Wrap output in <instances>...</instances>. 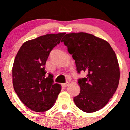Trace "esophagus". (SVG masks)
Listing matches in <instances>:
<instances>
[{"label": "esophagus", "instance_id": "esophagus-1", "mask_svg": "<svg viewBox=\"0 0 130 130\" xmlns=\"http://www.w3.org/2000/svg\"><path fill=\"white\" fill-rule=\"evenodd\" d=\"M69 82H66V83H64V84H62V86L63 87H67L68 86H69Z\"/></svg>", "mask_w": 130, "mask_h": 130}]
</instances>
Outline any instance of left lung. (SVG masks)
<instances>
[{
    "mask_svg": "<svg viewBox=\"0 0 130 130\" xmlns=\"http://www.w3.org/2000/svg\"><path fill=\"white\" fill-rule=\"evenodd\" d=\"M61 41L72 55L77 72H86L79 78L80 92L73 101L86 112L104 107L118 88L120 73L116 54L106 41L86 32L69 33Z\"/></svg>",
    "mask_w": 130,
    "mask_h": 130,
    "instance_id": "1",
    "label": "left lung"
}]
</instances>
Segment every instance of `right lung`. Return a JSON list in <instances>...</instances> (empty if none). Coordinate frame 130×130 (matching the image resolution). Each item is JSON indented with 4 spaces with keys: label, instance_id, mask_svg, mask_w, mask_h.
<instances>
[{
    "label": "right lung",
    "instance_id": "obj_1",
    "mask_svg": "<svg viewBox=\"0 0 130 130\" xmlns=\"http://www.w3.org/2000/svg\"><path fill=\"white\" fill-rule=\"evenodd\" d=\"M65 34H47L27 41L15 56L12 67L14 90L22 103L35 112L52 108L61 90V85L54 84L53 76L47 75L44 65Z\"/></svg>",
    "mask_w": 130,
    "mask_h": 130
}]
</instances>
